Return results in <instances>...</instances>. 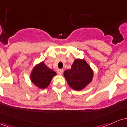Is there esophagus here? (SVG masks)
<instances>
[{
  "mask_svg": "<svg viewBox=\"0 0 127 127\" xmlns=\"http://www.w3.org/2000/svg\"><path fill=\"white\" fill-rule=\"evenodd\" d=\"M57 72H58V74L59 75H62V74H63V72H64V70L63 69H58Z\"/></svg>",
  "mask_w": 127,
  "mask_h": 127,
  "instance_id": "esophagus-1",
  "label": "esophagus"
}]
</instances>
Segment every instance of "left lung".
Segmentation results:
<instances>
[{
	"instance_id": "left-lung-1",
	"label": "left lung",
	"mask_w": 127,
	"mask_h": 127,
	"mask_svg": "<svg viewBox=\"0 0 127 127\" xmlns=\"http://www.w3.org/2000/svg\"><path fill=\"white\" fill-rule=\"evenodd\" d=\"M64 75L72 89L81 91L92 82L94 71L85 60L75 59L71 69L64 71Z\"/></svg>"
}]
</instances>
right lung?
<instances>
[{"instance_id":"add662e5","label":"right lung","mask_w":127,"mask_h":127,"mask_svg":"<svg viewBox=\"0 0 127 127\" xmlns=\"http://www.w3.org/2000/svg\"><path fill=\"white\" fill-rule=\"evenodd\" d=\"M56 75V72L48 68L42 61L34 66L31 72L30 79L36 87L43 89L47 88L53 77Z\"/></svg>"}]
</instances>
